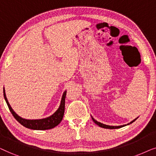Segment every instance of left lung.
Returning <instances> with one entry per match:
<instances>
[{"label": "left lung", "instance_id": "8db88e82", "mask_svg": "<svg viewBox=\"0 0 156 156\" xmlns=\"http://www.w3.org/2000/svg\"><path fill=\"white\" fill-rule=\"evenodd\" d=\"M92 119H93V121H94V123H95V124H97V125L98 126H100V127H101V128H108V129H116V128H120L124 127V126H126V125H123V126H108V125H105V124H103V123H100V122H98L97 120H95L94 119V118H93V117H92ZM136 119H137V118H136V119H134L133 120V121L130 122V123H128L127 125H129V124L132 123H133V122H134L135 120H136Z\"/></svg>", "mask_w": 156, "mask_h": 156}]
</instances>
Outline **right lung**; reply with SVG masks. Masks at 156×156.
<instances>
[{
	"instance_id": "obj_1",
	"label": "right lung",
	"mask_w": 156,
	"mask_h": 156,
	"mask_svg": "<svg viewBox=\"0 0 156 156\" xmlns=\"http://www.w3.org/2000/svg\"><path fill=\"white\" fill-rule=\"evenodd\" d=\"M3 95L4 98L5 100V102L7 103L8 108L10 111L11 112L12 115L16 118L18 122L23 126L24 127L28 128L29 129L32 130H48L53 128L55 126H57L61 123L62 119H63L64 115V112H65V99L66 95V90L63 93V96H62L61 104L56 111L54 113L53 115L49 116V117L42 118V119H36V120H28L25 119L20 117L15 113V111L12 109L9 103H8L7 98H6L5 89L3 88Z\"/></svg>"
}]
</instances>
